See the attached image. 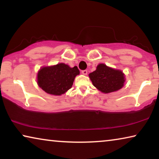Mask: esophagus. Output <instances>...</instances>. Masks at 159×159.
<instances>
[{
    "label": "esophagus",
    "instance_id": "34e87169",
    "mask_svg": "<svg viewBox=\"0 0 159 159\" xmlns=\"http://www.w3.org/2000/svg\"><path fill=\"white\" fill-rule=\"evenodd\" d=\"M82 74H84V75H87V73H88V72H87V70H82Z\"/></svg>",
    "mask_w": 159,
    "mask_h": 159
}]
</instances>
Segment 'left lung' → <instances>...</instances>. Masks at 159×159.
Masks as SVG:
<instances>
[{
	"label": "left lung",
	"mask_w": 159,
	"mask_h": 159,
	"mask_svg": "<svg viewBox=\"0 0 159 159\" xmlns=\"http://www.w3.org/2000/svg\"><path fill=\"white\" fill-rule=\"evenodd\" d=\"M89 76L93 86L104 93L120 90L125 81V75L122 70L110 68L104 63L98 65L96 70L89 73Z\"/></svg>",
	"instance_id": "obj_1"
}]
</instances>
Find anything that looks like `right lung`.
Here are the masks:
<instances>
[{
	"label": "right lung",
	"instance_id": "obj_1",
	"mask_svg": "<svg viewBox=\"0 0 159 159\" xmlns=\"http://www.w3.org/2000/svg\"><path fill=\"white\" fill-rule=\"evenodd\" d=\"M79 73L77 66L70 68L62 62L44 66L37 73V84L49 94L60 96L72 87L75 76Z\"/></svg>",
	"mask_w": 159,
	"mask_h": 159
}]
</instances>
